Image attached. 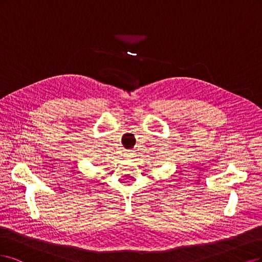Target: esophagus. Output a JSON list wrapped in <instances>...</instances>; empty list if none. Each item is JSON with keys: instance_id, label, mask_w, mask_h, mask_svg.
I'll use <instances>...</instances> for the list:
<instances>
[{"instance_id": "34e87169", "label": "esophagus", "mask_w": 262, "mask_h": 262, "mask_svg": "<svg viewBox=\"0 0 262 262\" xmlns=\"http://www.w3.org/2000/svg\"><path fill=\"white\" fill-rule=\"evenodd\" d=\"M126 157H132L130 152H126Z\"/></svg>"}]
</instances>
